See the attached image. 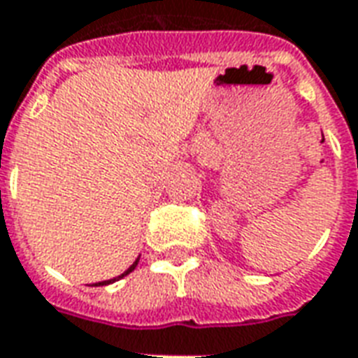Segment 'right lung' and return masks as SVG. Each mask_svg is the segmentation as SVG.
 I'll return each mask as SVG.
<instances>
[{"label":"right lung","mask_w":358,"mask_h":358,"mask_svg":"<svg viewBox=\"0 0 358 358\" xmlns=\"http://www.w3.org/2000/svg\"><path fill=\"white\" fill-rule=\"evenodd\" d=\"M137 262H139V259H136V262H134V264H131V266L127 267V269H126V271H124V273L118 275V277H114V279H110V281H101V283H94V287H101V285H110V283H114V281H118V279H122V277H126L127 273H131V271H134V269H136Z\"/></svg>","instance_id":"obj_1"}]
</instances>
